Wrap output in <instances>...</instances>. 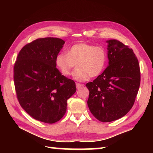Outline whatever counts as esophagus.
Here are the masks:
<instances>
[{
	"mask_svg": "<svg viewBox=\"0 0 153 153\" xmlns=\"http://www.w3.org/2000/svg\"><path fill=\"white\" fill-rule=\"evenodd\" d=\"M83 84H81V83H76V87H77V89H79L80 87H83Z\"/></svg>",
	"mask_w": 153,
	"mask_h": 153,
	"instance_id": "obj_1",
	"label": "esophagus"
}]
</instances>
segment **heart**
<instances>
[{
	"label": "heart",
	"instance_id": "1",
	"mask_svg": "<svg viewBox=\"0 0 153 153\" xmlns=\"http://www.w3.org/2000/svg\"><path fill=\"white\" fill-rule=\"evenodd\" d=\"M106 60L105 48L82 43L72 45L68 50L67 54H58L55 63L60 72L66 76L71 74L76 64L73 78L78 82H84L89 77L99 76L105 68Z\"/></svg>",
	"mask_w": 153,
	"mask_h": 153
}]
</instances>
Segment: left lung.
Masks as SVG:
<instances>
[{
  "mask_svg": "<svg viewBox=\"0 0 153 153\" xmlns=\"http://www.w3.org/2000/svg\"><path fill=\"white\" fill-rule=\"evenodd\" d=\"M106 43L108 66L93 82L86 84L89 91L87 105L102 122L121 118L130 110L141 81L139 62L131 48L116 39Z\"/></svg>",
  "mask_w": 153,
  "mask_h": 153,
  "instance_id": "left-lung-1",
  "label": "left lung"
}]
</instances>
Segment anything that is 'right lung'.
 <instances>
[{"mask_svg":"<svg viewBox=\"0 0 153 153\" xmlns=\"http://www.w3.org/2000/svg\"><path fill=\"white\" fill-rule=\"evenodd\" d=\"M65 41L41 38L23 47L14 68L16 95L21 106L32 118L53 123L62 118L67 100L76 91L73 80L62 76L55 63Z\"/></svg>","mask_w":153,"mask_h":153,"instance_id":"add662e5","label":"right lung"}]
</instances>
